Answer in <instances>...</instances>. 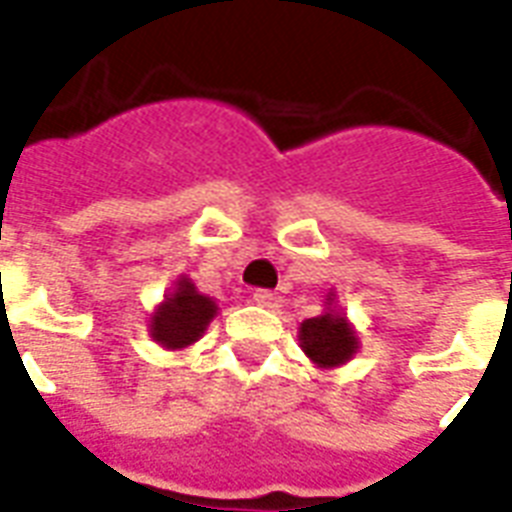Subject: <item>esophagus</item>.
<instances>
[{"instance_id": "obj_1", "label": "esophagus", "mask_w": 512, "mask_h": 512, "mask_svg": "<svg viewBox=\"0 0 512 512\" xmlns=\"http://www.w3.org/2000/svg\"><path fill=\"white\" fill-rule=\"evenodd\" d=\"M252 300H255L260 308H276V303H279V297L273 295V292H268V289H255Z\"/></svg>"}]
</instances>
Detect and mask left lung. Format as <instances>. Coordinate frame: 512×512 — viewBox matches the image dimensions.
Here are the masks:
<instances>
[{
	"label": "left lung",
	"instance_id": "1",
	"mask_svg": "<svg viewBox=\"0 0 512 512\" xmlns=\"http://www.w3.org/2000/svg\"><path fill=\"white\" fill-rule=\"evenodd\" d=\"M332 303H335V295L329 292L327 311L300 324V348L321 369L345 364L356 356L358 350L356 332L348 324V319L342 316V311H337Z\"/></svg>",
	"mask_w": 512,
	"mask_h": 512
}]
</instances>
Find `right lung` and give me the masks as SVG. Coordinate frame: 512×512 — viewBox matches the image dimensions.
Listing matches in <instances>:
<instances>
[{
  "instance_id": "1",
  "label": "right lung",
  "mask_w": 512,
  "mask_h": 512,
  "mask_svg": "<svg viewBox=\"0 0 512 512\" xmlns=\"http://www.w3.org/2000/svg\"><path fill=\"white\" fill-rule=\"evenodd\" d=\"M215 316V300L201 295L199 289L193 287L191 279L180 276L175 281V289L164 297V303L151 316L148 332H151V337L162 348H188V345H193L204 335V329L209 327V321L215 319Z\"/></svg>"
}]
</instances>
